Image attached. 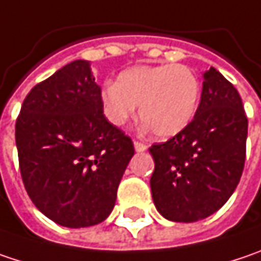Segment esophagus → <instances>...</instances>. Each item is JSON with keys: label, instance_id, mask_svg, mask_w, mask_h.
<instances>
[{"label": "esophagus", "instance_id": "obj_1", "mask_svg": "<svg viewBox=\"0 0 261 261\" xmlns=\"http://www.w3.org/2000/svg\"><path fill=\"white\" fill-rule=\"evenodd\" d=\"M134 149L137 150V152H145L146 149H147V146L145 145V143H142V142H134Z\"/></svg>", "mask_w": 261, "mask_h": 261}]
</instances>
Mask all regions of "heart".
Listing matches in <instances>:
<instances>
[{
	"label": "heart",
	"mask_w": 261,
	"mask_h": 261,
	"mask_svg": "<svg viewBox=\"0 0 261 261\" xmlns=\"http://www.w3.org/2000/svg\"><path fill=\"white\" fill-rule=\"evenodd\" d=\"M199 97L196 73L186 65L173 63L133 66L100 93L103 114L111 124L124 125L139 106L140 121L160 139L173 137L191 124Z\"/></svg>",
	"instance_id": "obj_1"
}]
</instances>
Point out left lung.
I'll list each match as a JSON object with an SVG mask.
<instances>
[{
	"label": "left lung",
	"instance_id": "1",
	"mask_svg": "<svg viewBox=\"0 0 261 261\" xmlns=\"http://www.w3.org/2000/svg\"><path fill=\"white\" fill-rule=\"evenodd\" d=\"M247 134L248 119L237 88L210 68L191 124L149 149L155 161L152 198L162 217L192 223L220 210L242 176Z\"/></svg>",
	"mask_w": 261,
	"mask_h": 261
}]
</instances>
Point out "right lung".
Returning a JSON list of instances; mask_svg holds the SVG:
<instances>
[{
  "mask_svg": "<svg viewBox=\"0 0 261 261\" xmlns=\"http://www.w3.org/2000/svg\"><path fill=\"white\" fill-rule=\"evenodd\" d=\"M90 62L75 60L37 84L16 121L24 189L39 211L65 227L101 223L134 155L128 136L103 115Z\"/></svg>",
  "mask_w": 261,
  "mask_h": 261,
  "instance_id": "add662e5",
  "label": "right lung"
}]
</instances>
